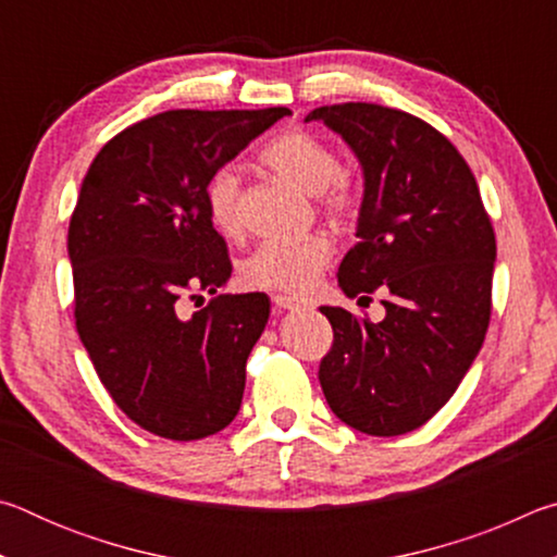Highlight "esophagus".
Instances as JSON below:
<instances>
[{
    "mask_svg": "<svg viewBox=\"0 0 557 557\" xmlns=\"http://www.w3.org/2000/svg\"><path fill=\"white\" fill-rule=\"evenodd\" d=\"M272 301H275V307L280 309V312H295V309L305 307L299 299L287 297V295H275V297H272Z\"/></svg>",
    "mask_w": 557,
    "mask_h": 557,
    "instance_id": "34e87169",
    "label": "esophagus"
}]
</instances>
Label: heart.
<instances>
[{
    "mask_svg": "<svg viewBox=\"0 0 557 557\" xmlns=\"http://www.w3.org/2000/svg\"><path fill=\"white\" fill-rule=\"evenodd\" d=\"M260 159L299 191L319 196L329 213H348L358 201L356 186L338 172L336 152L312 132H282L265 145ZM238 194V174L228 166L219 169L206 186V209H209L211 223L225 235L240 231ZM332 256V243L317 233L299 240H270L252 250V256L243 262V280L245 285L256 289L301 295L312 287Z\"/></svg>",
    "mask_w": 557,
    "mask_h": 557,
    "instance_id": "1",
    "label": "heart"
}]
</instances>
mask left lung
<instances>
[{
  "mask_svg": "<svg viewBox=\"0 0 557 557\" xmlns=\"http://www.w3.org/2000/svg\"><path fill=\"white\" fill-rule=\"evenodd\" d=\"M305 120L342 135L363 172L358 243L338 265V287L388 295L381 322L322 307L334 344L319 383L348 428L405 435L455 395L484 344L492 221L465 157L425 120L373 102L324 106Z\"/></svg>",
  "mask_w": 557,
  "mask_h": 557,
  "instance_id": "8db88e82",
  "label": "left lung"
}]
</instances>
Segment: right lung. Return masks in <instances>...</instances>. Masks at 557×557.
<instances>
[{
    "instance_id": "1",
    "label": "right lung",
    "mask_w": 557,
    "mask_h": 557,
    "mask_svg": "<svg viewBox=\"0 0 557 557\" xmlns=\"http://www.w3.org/2000/svg\"><path fill=\"white\" fill-rule=\"evenodd\" d=\"M285 115L159 112L112 137L83 178L69 225L75 329L117 408L152 435L201 440L240 410L270 299L215 295L233 265L206 186ZM196 290L214 299L186 318L183 297Z\"/></svg>"
}]
</instances>
